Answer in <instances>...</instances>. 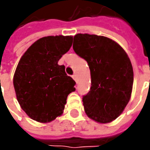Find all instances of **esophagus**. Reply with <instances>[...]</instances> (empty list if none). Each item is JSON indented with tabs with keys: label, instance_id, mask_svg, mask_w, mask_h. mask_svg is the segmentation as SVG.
<instances>
[{
	"label": "esophagus",
	"instance_id": "34e87169",
	"mask_svg": "<svg viewBox=\"0 0 150 150\" xmlns=\"http://www.w3.org/2000/svg\"><path fill=\"white\" fill-rule=\"evenodd\" d=\"M72 78L77 82V80H78V79H77V75H76V74H73V75H72Z\"/></svg>",
	"mask_w": 150,
	"mask_h": 150
}]
</instances>
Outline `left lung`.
<instances>
[{"label":"left lung","mask_w":150,"mask_h":150,"mask_svg":"<svg viewBox=\"0 0 150 150\" xmlns=\"http://www.w3.org/2000/svg\"><path fill=\"white\" fill-rule=\"evenodd\" d=\"M72 47L89 66L91 88L83 98L86 114L98 123L112 122L131 97L134 72L129 57L116 42L103 36L77 34Z\"/></svg>","instance_id":"1"}]
</instances>
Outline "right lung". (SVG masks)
I'll list each match as a JSON object with an SVG mask.
<instances>
[{"label":"right lung","mask_w":150,"mask_h":150,"mask_svg":"<svg viewBox=\"0 0 150 150\" xmlns=\"http://www.w3.org/2000/svg\"><path fill=\"white\" fill-rule=\"evenodd\" d=\"M72 44V36L40 38L21 57L13 85L21 108L30 118L49 123L62 115L67 98L75 91V81L58 65Z\"/></svg>","instance_id":"1"}]
</instances>
